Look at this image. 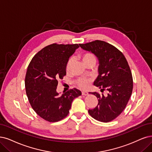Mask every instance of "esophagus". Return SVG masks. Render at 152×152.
I'll return each instance as SVG.
<instances>
[{
	"instance_id": "esophagus-1",
	"label": "esophagus",
	"mask_w": 152,
	"mask_h": 152,
	"mask_svg": "<svg viewBox=\"0 0 152 152\" xmlns=\"http://www.w3.org/2000/svg\"><path fill=\"white\" fill-rule=\"evenodd\" d=\"M88 93L87 91H82V95H84V96H86V95H88Z\"/></svg>"
}]
</instances>
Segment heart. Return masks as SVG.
I'll use <instances>...</instances> for the list:
<instances>
[{"mask_svg": "<svg viewBox=\"0 0 152 152\" xmlns=\"http://www.w3.org/2000/svg\"><path fill=\"white\" fill-rule=\"evenodd\" d=\"M90 60H95V56L93 54L91 53H86L82 56V61L83 62V63H85L86 62ZM72 63V59L69 58V60L67 61L66 66V69L67 71L69 70ZM91 80L87 79V78H81V79L77 80L76 83L77 84V85L80 88L85 89L88 88L89 86V85H90L91 83Z\"/></svg>", "mask_w": 152, "mask_h": 152, "instance_id": "heart-1", "label": "heart"}]
</instances>
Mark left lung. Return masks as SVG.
I'll return each mask as SVG.
<instances>
[{
    "label": "left lung",
    "mask_w": 152,
    "mask_h": 152,
    "mask_svg": "<svg viewBox=\"0 0 152 152\" xmlns=\"http://www.w3.org/2000/svg\"><path fill=\"white\" fill-rule=\"evenodd\" d=\"M79 45L98 58L99 75L94 85L102 88L101 91H108L107 96L89 93L97 97L98 103L88 113L98 121H111L122 113L132 95L133 77L130 66L120 50L108 42L96 40Z\"/></svg>",
    "instance_id": "obj_1"
}]
</instances>
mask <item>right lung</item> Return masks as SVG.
Here are the masks:
<instances>
[{
  "mask_svg": "<svg viewBox=\"0 0 152 152\" xmlns=\"http://www.w3.org/2000/svg\"><path fill=\"white\" fill-rule=\"evenodd\" d=\"M75 44L49 45L39 51L28 66L26 91L32 109L44 120L57 122L69 114L72 102L81 95L73 88L59 95L56 91L58 80L66 75L67 61L76 49Z\"/></svg>",
  "mask_w": 152,
  "mask_h": 152,
  "instance_id": "1",
  "label": "right lung"
}]
</instances>
